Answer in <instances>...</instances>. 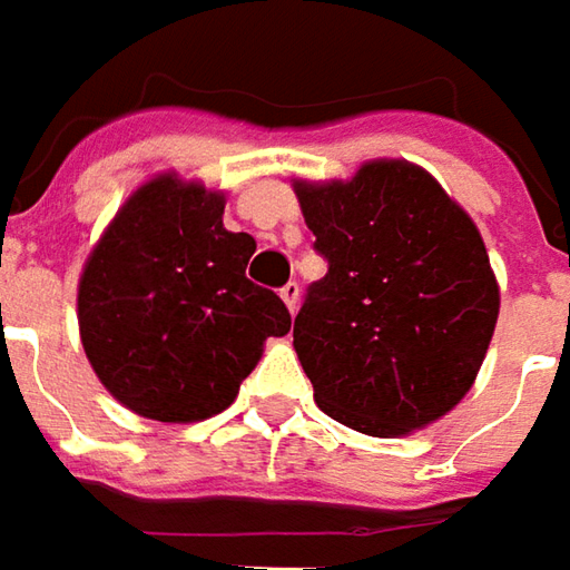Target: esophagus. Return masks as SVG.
<instances>
[{"instance_id":"1","label":"esophagus","mask_w":570,"mask_h":570,"mask_svg":"<svg viewBox=\"0 0 570 570\" xmlns=\"http://www.w3.org/2000/svg\"><path fill=\"white\" fill-rule=\"evenodd\" d=\"M278 295H282V301H285V304H288V311L295 314L297 301H301V285H297V282H288V285H285V288H282Z\"/></svg>"}]
</instances>
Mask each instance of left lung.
I'll return each mask as SVG.
<instances>
[{"mask_svg":"<svg viewBox=\"0 0 570 570\" xmlns=\"http://www.w3.org/2000/svg\"><path fill=\"white\" fill-rule=\"evenodd\" d=\"M326 275L295 317L314 400L342 425L400 438L470 393L498 323V282L472 218L419 165L295 180Z\"/></svg>","mask_w":570,"mask_h":570,"instance_id":"1","label":"left lung"}]
</instances>
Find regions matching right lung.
Instances as JSON below:
<instances>
[{"mask_svg":"<svg viewBox=\"0 0 570 570\" xmlns=\"http://www.w3.org/2000/svg\"><path fill=\"white\" fill-rule=\"evenodd\" d=\"M225 193L158 174L136 189L78 282L85 355L110 396L155 422H203L228 409L285 336L282 297L247 278L256 240L228 230Z\"/></svg>","mask_w":570,"mask_h":570,"instance_id":"add662e5","label":"right lung"}]
</instances>
